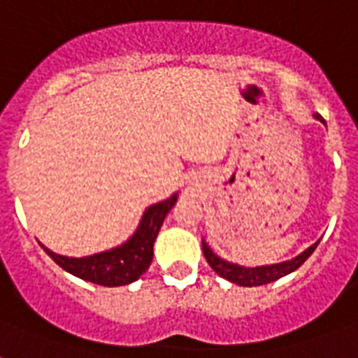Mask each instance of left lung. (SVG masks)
Wrapping results in <instances>:
<instances>
[{
	"instance_id": "8db88e82",
	"label": "left lung",
	"mask_w": 358,
	"mask_h": 358,
	"mask_svg": "<svg viewBox=\"0 0 358 358\" xmlns=\"http://www.w3.org/2000/svg\"><path fill=\"white\" fill-rule=\"evenodd\" d=\"M314 119L320 120V122L325 124L323 117L320 113L314 115ZM320 239L316 243L310 245L308 249H305L301 255H297L292 260L278 262V264H271V266H256V267H245L234 264V262L223 260L221 256H217L210 249V245L202 239V250H204V256H206V262L210 264L213 271L217 273L219 277L227 278L230 282L238 284V286H247V288H252V286H262V284H269L273 280H277L280 277H286L292 271H295L297 267H301L308 260V256L316 250Z\"/></svg>"
}]
</instances>
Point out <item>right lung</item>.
<instances>
[{"label": "right lung", "instance_id": "obj_1", "mask_svg": "<svg viewBox=\"0 0 358 358\" xmlns=\"http://www.w3.org/2000/svg\"><path fill=\"white\" fill-rule=\"evenodd\" d=\"M176 201H178V193H173L165 201L146 208L137 230L124 243L117 245L113 249L74 258V256L57 255L42 243L41 247L57 266H61L64 271H69L74 277L83 278L87 282L108 286V288L126 286V284L135 282L150 267L152 256H154V241Z\"/></svg>", "mask_w": 358, "mask_h": 358}]
</instances>
